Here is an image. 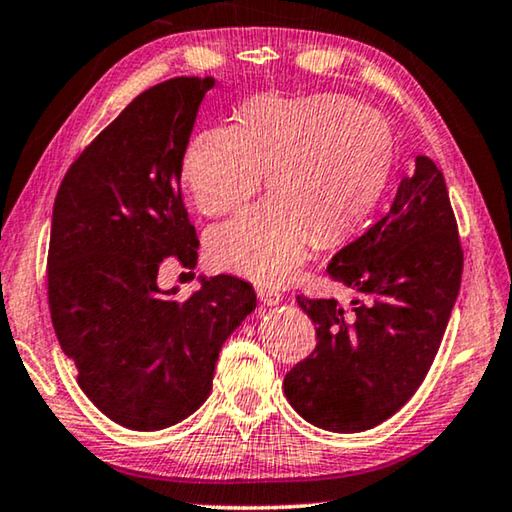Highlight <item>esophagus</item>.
<instances>
[{
  "mask_svg": "<svg viewBox=\"0 0 512 512\" xmlns=\"http://www.w3.org/2000/svg\"><path fill=\"white\" fill-rule=\"evenodd\" d=\"M257 296L264 305H278L282 301V294L273 287H257Z\"/></svg>",
  "mask_w": 512,
  "mask_h": 512,
  "instance_id": "esophagus-1",
  "label": "esophagus"
}]
</instances>
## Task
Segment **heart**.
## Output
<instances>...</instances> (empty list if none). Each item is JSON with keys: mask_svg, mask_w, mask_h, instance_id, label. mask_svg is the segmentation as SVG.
<instances>
[{"mask_svg": "<svg viewBox=\"0 0 512 512\" xmlns=\"http://www.w3.org/2000/svg\"><path fill=\"white\" fill-rule=\"evenodd\" d=\"M395 165V135L384 114L342 94L255 96L236 128H209L190 142L183 181L207 216L239 209L266 172L271 197L211 227L207 250L218 269L259 285L299 271L312 236H352L377 209Z\"/></svg>", "mask_w": 512, "mask_h": 512, "instance_id": "obj_1", "label": "heart"}]
</instances>
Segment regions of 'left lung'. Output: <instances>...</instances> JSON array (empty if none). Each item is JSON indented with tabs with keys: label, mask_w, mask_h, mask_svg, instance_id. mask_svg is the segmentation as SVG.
Instances as JSON below:
<instances>
[{
	"label": "left lung",
	"mask_w": 512,
	"mask_h": 512,
	"mask_svg": "<svg viewBox=\"0 0 512 512\" xmlns=\"http://www.w3.org/2000/svg\"><path fill=\"white\" fill-rule=\"evenodd\" d=\"M462 266L444 174L416 156L391 211L326 269L361 299L345 310L335 299L296 296L317 324V347L282 381L289 404L331 432H363L391 418L439 352Z\"/></svg>",
	"instance_id": "8db88e82"
}]
</instances>
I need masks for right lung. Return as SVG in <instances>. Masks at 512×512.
I'll use <instances>...</instances> for the list:
<instances>
[{
	"instance_id": "obj_1",
	"label": "right lung",
	"mask_w": 512,
	"mask_h": 512,
	"mask_svg": "<svg viewBox=\"0 0 512 512\" xmlns=\"http://www.w3.org/2000/svg\"><path fill=\"white\" fill-rule=\"evenodd\" d=\"M213 78L142 91L68 167L55 197L48 303L87 398L131 430H163L209 398L218 352L257 296L234 276L202 280L174 301L158 266L195 269L197 241L181 167Z\"/></svg>"
}]
</instances>
